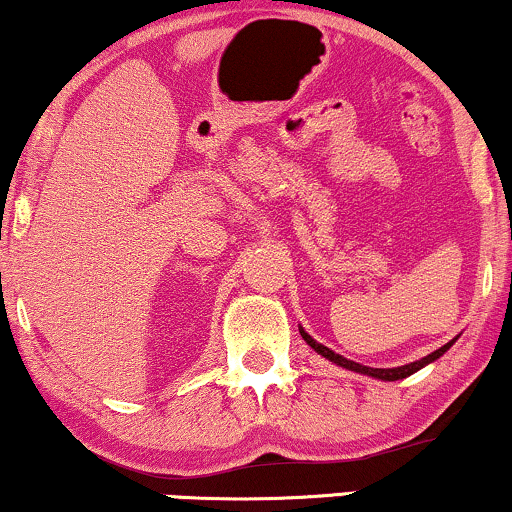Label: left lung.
I'll return each instance as SVG.
<instances>
[{"label":"left lung","mask_w":512,"mask_h":512,"mask_svg":"<svg viewBox=\"0 0 512 512\" xmlns=\"http://www.w3.org/2000/svg\"><path fill=\"white\" fill-rule=\"evenodd\" d=\"M298 331H300V335H303V340L307 342V345H310V347L314 349V352L321 354V356H324V359H328V361H333L335 366L347 368V370H354V373H361V375H368V377H375V380H382V382H396V380H403V377H410L412 373H417V370H422L424 366H429V363L440 359V356H443V354L447 352V349H450V347L454 345V342H457V338H459V335H457V338H452L450 342H447V345L436 349V352H431L429 356H424V359H419V361L405 363V366H398V368H370V366H363V363L349 361V359H345V356L335 354L333 349H328L326 345H321V342L314 340L312 335L307 333L303 326H298Z\"/></svg>","instance_id":"1"}]
</instances>
